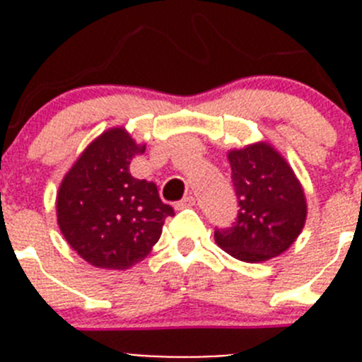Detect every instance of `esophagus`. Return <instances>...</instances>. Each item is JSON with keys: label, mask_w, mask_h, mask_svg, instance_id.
<instances>
[{"label": "esophagus", "mask_w": 362, "mask_h": 362, "mask_svg": "<svg viewBox=\"0 0 362 362\" xmlns=\"http://www.w3.org/2000/svg\"><path fill=\"white\" fill-rule=\"evenodd\" d=\"M194 203H196L194 196H191V194H189V196H185V198L182 199L180 203L177 204V206H178V208H189V206H194Z\"/></svg>", "instance_id": "34e87169"}]
</instances>
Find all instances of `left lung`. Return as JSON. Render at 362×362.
Returning <instances> with one entry per match:
<instances>
[{
	"instance_id": "1",
	"label": "left lung",
	"mask_w": 362,
	"mask_h": 362,
	"mask_svg": "<svg viewBox=\"0 0 362 362\" xmlns=\"http://www.w3.org/2000/svg\"><path fill=\"white\" fill-rule=\"evenodd\" d=\"M238 215L231 228H215V242L229 255L261 262L289 249L301 233L306 202L286 159L268 144L228 154Z\"/></svg>"
}]
</instances>
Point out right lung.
Returning a JSON list of instances; mask_svg holds the SVG:
<instances>
[{
	"mask_svg": "<svg viewBox=\"0 0 362 362\" xmlns=\"http://www.w3.org/2000/svg\"><path fill=\"white\" fill-rule=\"evenodd\" d=\"M145 152L122 129L107 131L83 151L57 194V222L73 250L96 268L127 269L145 259L175 215L154 182L129 173Z\"/></svg>",
	"mask_w": 362,
	"mask_h": 362,
	"instance_id": "add662e5",
	"label": "right lung"
}]
</instances>
